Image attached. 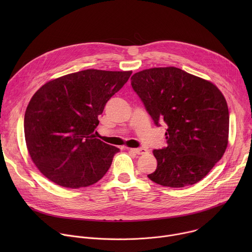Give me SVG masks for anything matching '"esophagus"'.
I'll use <instances>...</instances> for the list:
<instances>
[{
	"instance_id": "1",
	"label": "esophagus",
	"mask_w": 252,
	"mask_h": 252,
	"mask_svg": "<svg viewBox=\"0 0 252 252\" xmlns=\"http://www.w3.org/2000/svg\"><path fill=\"white\" fill-rule=\"evenodd\" d=\"M131 152H133L136 155H145L147 154L149 151L147 149H143V148H137V149H129Z\"/></svg>"
}]
</instances>
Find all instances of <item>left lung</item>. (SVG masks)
<instances>
[{"mask_svg": "<svg viewBox=\"0 0 252 252\" xmlns=\"http://www.w3.org/2000/svg\"><path fill=\"white\" fill-rule=\"evenodd\" d=\"M130 80L155 125L167 126V147L154 151L158 166L149 178L168 188L201 181L227 148L229 114L221 92L174 66L143 69Z\"/></svg>", "mask_w": 252, "mask_h": 252, "instance_id": "1", "label": "left lung"}]
</instances>
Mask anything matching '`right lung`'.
I'll use <instances>...</instances> for the list:
<instances>
[{"label":"right lung","instance_id":"obj_1","mask_svg":"<svg viewBox=\"0 0 252 252\" xmlns=\"http://www.w3.org/2000/svg\"><path fill=\"white\" fill-rule=\"evenodd\" d=\"M131 73L85 69L50 81L32 95L24 120L26 143L51 182L86 188L109 170L120 150L95 137L97 118Z\"/></svg>","mask_w":252,"mask_h":252}]
</instances>
